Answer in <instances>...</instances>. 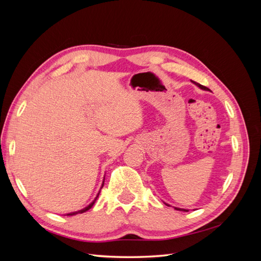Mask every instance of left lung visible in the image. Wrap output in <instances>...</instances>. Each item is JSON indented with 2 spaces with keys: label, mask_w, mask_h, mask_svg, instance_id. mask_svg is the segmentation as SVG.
Segmentation results:
<instances>
[{
  "label": "left lung",
  "mask_w": 261,
  "mask_h": 261,
  "mask_svg": "<svg viewBox=\"0 0 261 261\" xmlns=\"http://www.w3.org/2000/svg\"><path fill=\"white\" fill-rule=\"evenodd\" d=\"M196 86H198L199 87V88L200 89H202V90H209L208 88H207V87H204V86H202V85H200V84H198V83H196V82H193ZM165 204H168V203H165ZM168 206H169V204H168ZM176 210H179V211H188V210H186V209H180V208H175Z\"/></svg>",
  "instance_id": "1"
}]
</instances>
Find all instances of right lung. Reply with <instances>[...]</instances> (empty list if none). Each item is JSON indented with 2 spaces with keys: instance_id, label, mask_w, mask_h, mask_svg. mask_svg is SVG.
<instances>
[{
  "instance_id": "obj_1",
  "label": "right lung",
  "mask_w": 261,
  "mask_h": 261,
  "mask_svg": "<svg viewBox=\"0 0 261 261\" xmlns=\"http://www.w3.org/2000/svg\"><path fill=\"white\" fill-rule=\"evenodd\" d=\"M102 187H103V184H102ZM99 194H100V192L98 193V195H97V197L96 198H94V200L89 204V206H87L86 208H84V209H82V210H78V211H75V212H70V213H67L66 216H75V215H77V213H84V212H86L87 210H89L93 204H94V202H96V200H97V198H98V196H99Z\"/></svg>"
}]
</instances>
